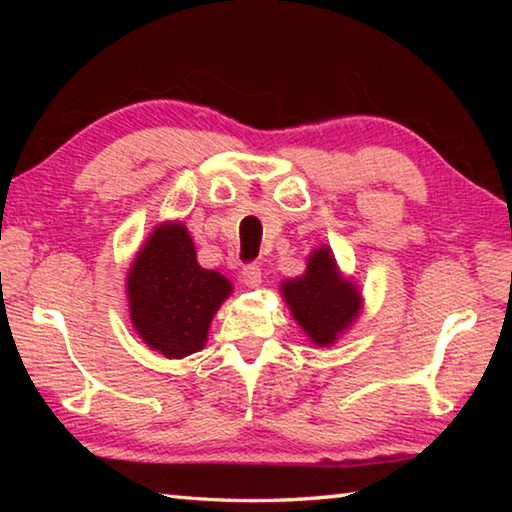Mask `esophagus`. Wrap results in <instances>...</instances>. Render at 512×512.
Wrapping results in <instances>:
<instances>
[{
	"mask_svg": "<svg viewBox=\"0 0 512 512\" xmlns=\"http://www.w3.org/2000/svg\"><path fill=\"white\" fill-rule=\"evenodd\" d=\"M241 280H244L246 287L255 289L262 284V268H259V264H246L244 271H241Z\"/></svg>",
	"mask_w": 512,
	"mask_h": 512,
	"instance_id": "1",
	"label": "esophagus"
}]
</instances>
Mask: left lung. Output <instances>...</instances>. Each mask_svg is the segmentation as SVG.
I'll return each instance as SVG.
<instances>
[{
  "mask_svg": "<svg viewBox=\"0 0 512 512\" xmlns=\"http://www.w3.org/2000/svg\"><path fill=\"white\" fill-rule=\"evenodd\" d=\"M282 293L298 325L316 345L334 343L336 336L357 318L361 307L357 289L336 271L329 248L316 250L309 257L307 273L284 282Z\"/></svg>",
  "mask_w": 512,
  "mask_h": 512,
  "instance_id": "8db88e82",
  "label": "left lung"
}]
</instances>
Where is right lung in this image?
<instances>
[{
    "label": "right lung",
    "mask_w": 512,
    "mask_h": 512,
    "mask_svg": "<svg viewBox=\"0 0 512 512\" xmlns=\"http://www.w3.org/2000/svg\"><path fill=\"white\" fill-rule=\"evenodd\" d=\"M126 287L135 329L167 359H183L203 348L212 316L232 291L221 273L198 266L183 223L153 230Z\"/></svg>",
    "instance_id": "add662e5"
}]
</instances>
